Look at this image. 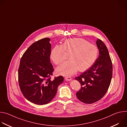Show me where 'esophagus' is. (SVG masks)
<instances>
[{
    "label": "esophagus",
    "instance_id": "1",
    "mask_svg": "<svg viewBox=\"0 0 127 127\" xmlns=\"http://www.w3.org/2000/svg\"><path fill=\"white\" fill-rule=\"evenodd\" d=\"M65 79L66 80V81H69L71 80L72 78H71V77H69V76H67V77H65Z\"/></svg>",
    "mask_w": 127,
    "mask_h": 127
}]
</instances>
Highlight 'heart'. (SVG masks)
Masks as SVG:
<instances>
[{"instance_id": "heart-1", "label": "heart", "mask_w": 127, "mask_h": 127, "mask_svg": "<svg viewBox=\"0 0 127 127\" xmlns=\"http://www.w3.org/2000/svg\"><path fill=\"white\" fill-rule=\"evenodd\" d=\"M70 52L69 60L58 67L59 74L68 76L75 74L79 69L84 71L91 67L97 59L98 50L95 45L82 38H72L65 40L62 45H57L51 50L50 57L56 65L61 64L65 59V53Z\"/></svg>"}]
</instances>
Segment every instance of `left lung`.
I'll return each mask as SVG.
<instances>
[{"label": "left lung", "mask_w": 127, "mask_h": 127, "mask_svg": "<svg viewBox=\"0 0 127 127\" xmlns=\"http://www.w3.org/2000/svg\"><path fill=\"white\" fill-rule=\"evenodd\" d=\"M96 44L98 57L91 67L75 78L81 86L76 93L77 97L85 103H94L105 95L113 75L112 63L105 45L100 39L97 40Z\"/></svg>", "instance_id": "8db88e82"}]
</instances>
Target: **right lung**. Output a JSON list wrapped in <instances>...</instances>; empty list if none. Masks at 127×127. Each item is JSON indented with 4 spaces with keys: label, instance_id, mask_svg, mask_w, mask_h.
<instances>
[{
    "label": "right lung",
    "instance_id": "add662e5",
    "mask_svg": "<svg viewBox=\"0 0 127 127\" xmlns=\"http://www.w3.org/2000/svg\"><path fill=\"white\" fill-rule=\"evenodd\" d=\"M48 38L33 43L21 59L19 83L24 96L38 105L49 103L64 80L62 76L51 79L54 69L50 62L51 45Z\"/></svg>",
    "mask_w": 127,
    "mask_h": 127
}]
</instances>
